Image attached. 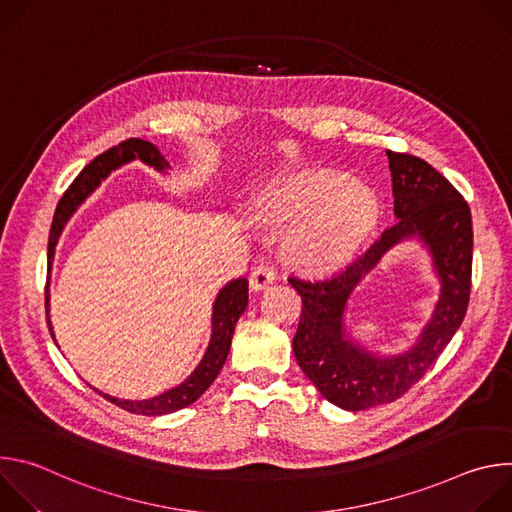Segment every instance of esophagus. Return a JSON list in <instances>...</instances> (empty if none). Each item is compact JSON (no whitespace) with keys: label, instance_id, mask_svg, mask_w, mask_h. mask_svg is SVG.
Wrapping results in <instances>:
<instances>
[{"label":"esophagus","instance_id":"1","mask_svg":"<svg viewBox=\"0 0 512 512\" xmlns=\"http://www.w3.org/2000/svg\"><path fill=\"white\" fill-rule=\"evenodd\" d=\"M275 279V269L271 265H257L253 271H251V277H249V283H251V289L253 291H261L265 289L269 283H273Z\"/></svg>","mask_w":512,"mask_h":512}]
</instances>
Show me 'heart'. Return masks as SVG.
<instances>
[{"label":"heart","instance_id":"1","mask_svg":"<svg viewBox=\"0 0 512 512\" xmlns=\"http://www.w3.org/2000/svg\"><path fill=\"white\" fill-rule=\"evenodd\" d=\"M267 223L287 227L283 249L310 271L344 267L377 223L373 194L332 172L291 176L261 202Z\"/></svg>","mask_w":512,"mask_h":512}]
</instances>
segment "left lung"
I'll return each mask as SVG.
<instances>
[{
	"label": "left lung",
	"mask_w": 512,
	"mask_h": 512,
	"mask_svg": "<svg viewBox=\"0 0 512 512\" xmlns=\"http://www.w3.org/2000/svg\"><path fill=\"white\" fill-rule=\"evenodd\" d=\"M387 158L397 221L348 267L326 277H289L304 304L294 336L296 360L322 397L346 411H367L405 395L454 338L470 300L468 202L427 162L395 152H387ZM407 240H417L428 251L441 294L416 340L383 353L351 334L347 306L363 277Z\"/></svg>",
	"instance_id": "8db88e82"
}]
</instances>
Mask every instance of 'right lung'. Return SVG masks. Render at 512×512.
I'll list each match as a JSON object with an SVG mask.
<instances>
[{
	"mask_svg": "<svg viewBox=\"0 0 512 512\" xmlns=\"http://www.w3.org/2000/svg\"><path fill=\"white\" fill-rule=\"evenodd\" d=\"M135 160L152 166L154 170H158L162 174H168V170L172 168L170 162L162 156V152L152 141H145L139 137L127 139V141L115 145V148L107 150L105 154L97 156L79 174V178L70 184V188L64 192V196L60 198V202L56 206L52 227H50V237H48V273H52L56 245L60 241L62 231L66 229L68 221L72 218V214H75L79 210V206L97 190L101 180L109 178L111 172L131 164ZM247 304H249V281L245 277H237L218 289V294L212 302L208 346H206L200 362L194 367V371L180 385H174V387L166 389L164 393H158L148 399H119V397L99 391L93 385H91V389H95L107 401L115 403L117 407L129 411V413L148 415V417L168 415V413H174V411H180V409L192 405L214 383L218 373H221L223 364L229 356V350H231L235 326H237L239 318L243 316V312L247 310ZM46 314H48L50 334L56 342L52 322H50V294H46Z\"/></svg>",
	"mask_w": 512,
	"mask_h": 512,
	"instance_id": "right-lung-1",
	"label": "right lung"
}]
</instances>
